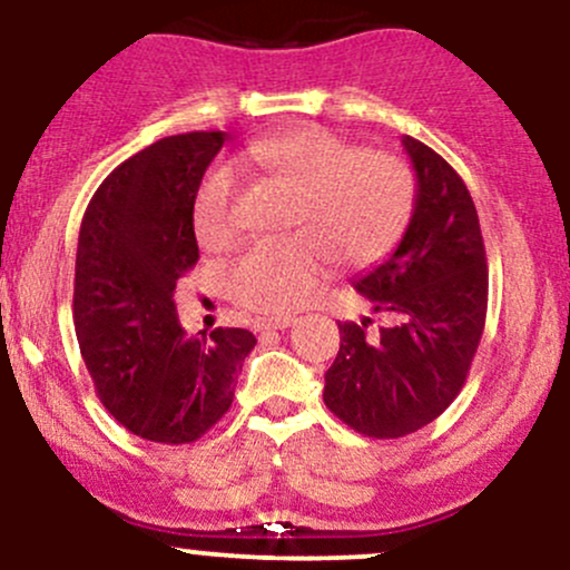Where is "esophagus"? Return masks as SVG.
Here are the masks:
<instances>
[{
	"instance_id": "obj_1",
	"label": "esophagus",
	"mask_w": 570,
	"mask_h": 570,
	"mask_svg": "<svg viewBox=\"0 0 570 570\" xmlns=\"http://www.w3.org/2000/svg\"><path fill=\"white\" fill-rule=\"evenodd\" d=\"M295 324V316H275V318H259L256 322V330L259 333H267V330H286Z\"/></svg>"
}]
</instances>
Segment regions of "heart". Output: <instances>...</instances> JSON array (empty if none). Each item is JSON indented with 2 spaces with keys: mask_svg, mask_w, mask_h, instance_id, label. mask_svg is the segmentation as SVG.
<instances>
[{
  "mask_svg": "<svg viewBox=\"0 0 570 570\" xmlns=\"http://www.w3.org/2000/svg\"><path fill=\"white\" fill-rule=\"evenodd\" d=\"M237 167L295 186L289 224L299 233L259 240L227 271V289L243 308L284 316L314 297L341 259L367 267L384 259L409 229L416 203L411 167L395 154L352 146L322 127H299L246 146ZM237 170L218 165L194 197L199 246H229L240 233Z\"/></svg>",
  "mask_w": 570,
  "mask_h": 570,
  "instance_id": "heart-1",
  "label": "heart"
}]
</instances>
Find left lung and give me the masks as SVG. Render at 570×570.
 <instances>
[{"instance_id":"1","label":"left lung","mask_w":570,"mask_h":570,"mask_svg":"<svg viewBox=\"0 0 570 570\" xmlns=\"http://www.w3.org/2000/svg\"><path fill=\"white\" fill-rule=\"evenodd\" d=\"M416 173L409 229L390 259L354 289L392 324L337 322L341 352L324 373V403L367 438H403L452 405L487 318V256L476 205L443 156L403 137Z\"/></svg>"}]
</instances>
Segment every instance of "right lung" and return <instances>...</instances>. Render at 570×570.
<instances>
[{
	"instance_id": "right-lung-1",
	"label": "right lung",
	"mask_w": 570,
	"mask_h": 570,
	"mask_svg": "<svg viewBox=\"0 0 570 570\" xmlns=\"http://www.w3.org/2000/svg\"><path fill=\"white\" fill-rule=\"evenodd\" d=\"M227 132H186L118 165L94 191L75 256L72 318L97 395L129 433L191 443L229 411L256 337H189L175 281L199 259L194 197Z\"/></svg>"
}]
</instances>
